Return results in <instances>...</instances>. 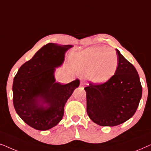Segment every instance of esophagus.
<instances>
[{
    "instance_id": "obj_1",
    "label": "esophagus",
    "mask_w": 151,
    "mask_h": 151,
    "mask_svg": "<svg viewBox=\"0 0 151 151\" xmlns=\"http://www.w3.org/2000/svg\"><path fill=\"white\" fill-rule=\"evenodd\" d=\"M84 82L83 81H81V82H80V86H84Z\"/></svg>"
}]
</instances>
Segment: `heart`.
I'll use <instances>...</instances> for the list:
<instances>
[{
  "mask_svg": "<svg viewBox=\"0 0 151 151\" xmlns=\"http://www.w3.org/2000/svg\"><path fill=\"white\" fill-rule=\"evenodd\" d=\"M76 71L86 75L95 84L108 81L116 73L119 59L113 49L101 47H90L80 51L73 57Z\"/></svg>",
  "mask_w": 151,
  "mask_h": 151,
  "instance_id": "obj_1",
  "label": "heart"
}]
</instances>
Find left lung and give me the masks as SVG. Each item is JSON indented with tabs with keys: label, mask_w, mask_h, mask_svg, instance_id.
<instances>
[{
	"label": "left lung",
	"mask_w": 151,
	"mask_h": 151,
	"mask_svg": "<svg viewBox=\"0 0 151 151\" xmlns=\"http://www.w3.org/2000/svg\"><path fill=\"white\" fill-rule=\"evenodd\" d=\"M116 51L119 63L115 75L104 83L84 88L88 117L102 127H115L133 117L142 95L137 70Z\"/></svg>",
	"instance_id": "left-lung-1"
}]
</instances>
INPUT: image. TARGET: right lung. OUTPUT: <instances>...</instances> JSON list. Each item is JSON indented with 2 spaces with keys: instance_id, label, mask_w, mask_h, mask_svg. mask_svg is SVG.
I'll return each instance as SVG.
<instances>
[{
  "instance_id": "right-lung-1",
  "label": "right lung",
  "mask_w": 151,
  "mask_h": 151,
  "mask_svg": "<svg viewBox=\"0 0 151 151\" xmlns=\"http://www.w3.org/2000/svg\"><path fill=\"white\" fill-rule=\"evenodd\" d=\"M72 45L48 43L24 63L14 78V109L27 124L46 131L58 124L65 105L79 86L76 79L67 84L55 82V68L62 65L65 52Z\"/></svg>"
}]
</instances>
